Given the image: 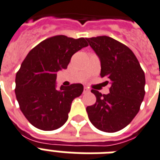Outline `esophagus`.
Here are the masks:
<instances>
[{"label":"esophagus","mask_w":160,"mask_h":160,"mask_svg":"<svg viewBox=\"0 0 160 160\" xmlns=\"http://www.w3.org/2000/svg\"><path fill=\"white\" fill-rule=\"evenodd\" d=\"M89 92H90V89H89V88H87V87H84V91H83V93H89Z\"/></svg>","instance_id":"1"}]
</instances>
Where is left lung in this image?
<instances>
[{
    "label": "left lung",
    "mask_w": 160,
    "mask_h": 160,
    "mask_svg": "<svg viewBox=\"0 0 160 160\" xmlns=\"http://www.w3.org/2000/svg\"><path fill=\"white\" fill-rule=\"evenodd\" d=\"M86 40L100 60V76L111 84L108 94L92 89L96 102L86 108L88 117L97 129L118 132L138 113L145 93V73L133 52L122 42L108 36Z\"/></svg>",
    "instance_id": "obj_1"
}]
</instances>
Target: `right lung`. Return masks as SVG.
I'll return each instance as SVG.
<instances>
[{
    "instance_id": "obj_1",
    "label": "right lung",
    "mask_w": 160,
    "mask_h": 160,
    "mask_svg": "<svg viewBox=\"0 0 160 160\" xmlns=\"http://www.w3.org/2000/svg\"><path fill=\"white\" fill-rule=\"evenodd\" d=\"M87 46L84 38L57 35L28 53L16 74L15 91L19 108L33 127L53 131L67 121L71 102L81 95L84 87L72 84L57 89V72L67 69L71 57Z\"/></svg>"
}]
</instances>
